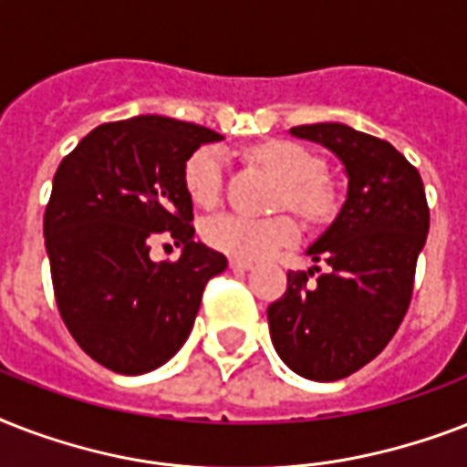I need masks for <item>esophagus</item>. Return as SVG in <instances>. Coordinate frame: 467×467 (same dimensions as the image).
<instances>
[{
	"mask_svg": "<svg viewBox=\"0 0 467 467\" xmlns=\"http://www.w3.org/2000/svg\"><path fill=\"white\" fill-rule=\"evenodd\" d=\"M254 266L252 262H244V259H230V269L233 271H249Z\"/></svg>",
	"mask_w": 467,
	"mask_h": 467,
	"instance_id": "esophagus-1",
	"label": "esophagus"
}]
</instances>
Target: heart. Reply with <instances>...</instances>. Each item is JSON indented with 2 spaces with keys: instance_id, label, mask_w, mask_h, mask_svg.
Instances as JSON below:
<instances>
[{
  "instance_id": "b5f03b06",
  "label": "heart",
  "mask_w": 467,
  "mask_h": 467,
  "mask_svg": "<svg viewBox=\"0 0 467 467\" xmlns=\"http://www.w3.org/2000/svg\"><path fill=\"white\" fill-rule=\"evenodd\" d=\"M252 157L271 167L281 179L278 203L303 215L310 223H325L337 211V193L325 179V161L312 150L293 140H269L256 145ZM225 160L218 148H198L183 164V186L191 201L201 208L218 205L223 196ZM203 240L223 254L254 262L264 259L281 244L298 237V225L291 215L247 218V215H215L203 223Z\"/></svg>"
}]
</instances>
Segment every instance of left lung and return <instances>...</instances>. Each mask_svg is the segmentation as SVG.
I'll return each instance as SVG.
<instances>
[{
	"label": "left lung",
	"mask_w": 467,
	"mask_h": 467,
	"mask_svg": "<svg viewBox=\"0 0 467 467\" xmlns=\"http://www.w3.org/2000/svg\"><path fill=\"white\" fill-rule=\"evenodd\" d=\"M291 133L322 142L344 161L348 193L329 230L307 249L325 271H288V288L269 306V329L288 368L329 383L373 361L402 325L429 205L420 171L388 140L341 123L296 126Z\"/></svg>",
	"instance_id": "1"
}]
</instances>
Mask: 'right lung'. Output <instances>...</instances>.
<instances>
[{
  "label": "right lung",
  "instance_id": "1",
  "mask_svg": "<svg viewBox=\"0 0 467 467\" xmlns=\"http://www.w3.org/2000/svg\"><path fill=\"white\" fill-rule=\"evenodd\" d=\"M211 128L135 116L84 135L60 161L46 205L55 303L84 354L109 370L140 376L183 347L205 284L227 259L193 242L183 164ZM183 246L176 263H152L151 242Z\"/></svg>",
  "mask_w": 467,
  "mask_h": 467
}]
</instances>
